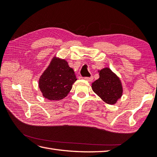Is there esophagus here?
<instances>
[{
	"label": "esophagus",
	"instance_id": "obj_1",
	"mask_svg": "<svg viewBox=\"0 0 157 157\" xmlns=\"http://www.w3.org/2000/svg\"><path fill=\"white\" fill-rule=\"evenodd\" d=\"M86 80L88 81V82H92L93 80V76H90V77H86L84 78Z\"/></svg>",
	"mask_w": 157,
	"mask_h": 157
}]
</instances>
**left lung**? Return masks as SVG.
Here are the masks:
<instances>
[{
  "mask_svg": "<svg viewBox=\"0 0 157 157\" xmlns=\"http://www.w3.org/2000/svg\"><path fill=\"white\" fill-rule=\"evenodd\" d=\"M99 78L92 84L93 90L104 102L113 105L122 95L121 79L107 67L99 71Z\"/></svg>",
  "mask_w": 157,
  "mask_h": 157,
  "instance_id": "obj_1",
  "label": "left lung"
}]
</instances>
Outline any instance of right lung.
Instances as JSON below:
<instances>
[{
    "mask_svg": "<svg viewBox=\"0 0 157 157\" xmlns=\"http://www.w3.org/2000/svg\"><path fill=\"white\" fill-rule=\"evenodd\" d=\"M76 80L75 73L68 63L54 57L40 77L39 86L45 99L58 101L67 96Z\"/></svg>",
    "mask_w": 157,
    "mask_h": 157,
    "instance_id": "obj_1",
    "label": "right lung"
}]
</instances>
